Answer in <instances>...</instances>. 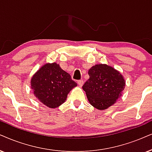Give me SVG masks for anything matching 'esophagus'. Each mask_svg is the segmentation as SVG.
<instances>
[{"instance_id":"esophagus-1","label":"esophagus","mask_w":152,"mask_h":152,"mask_svg":"<svg viewBox=\"0 0 152 152\" xmlns=\"http://www.w3.org/2000/svg\"><path fill=\"white\" fill-rule=\"evenodd\" d=\"M83 83H84V82H83V80H78V86H80V87H81V86H82L83 85Z\"/></svg>"}]
</instances>
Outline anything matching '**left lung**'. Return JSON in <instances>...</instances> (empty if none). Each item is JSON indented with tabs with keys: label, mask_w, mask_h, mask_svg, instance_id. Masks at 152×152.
<instances>
[{
	"label": "left lung",
	"mask_w": 152,
	"mask_h": 152,
	"mask_svg": "<svg viewBox=\"0 0 152 152\" xmlns=\"http://www.w3.org/2000/svg\"><path fill=\"white\" fill-rule=\"evenodd\" d=\"M90 78L83 86L89 102L96 109L104 110L113 105L124 90L121 74L107 64H97L88 72Z\"/></svg>",
	"instance_id": "8db88e82"
}]
</instances>
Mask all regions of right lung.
Wrapping results in <instances>:
<instances>
[{
    "mask_svg": "<svg viewBox=\"0 0 152 152\" xmlns=\"http://www.w3.org/2000/svg\"><path fill=\"white\" fill-rule=\"evenodd\" d=\"M31 89L39 101L50 108H56L66 100L77 83L56 63L46 64L34 75Z\"/></svg>",
    "mask_w": 152,
    "mask_h": 152,
    "instance_id": "obj_1",
    "label": "right lung"
}]
</instances>
